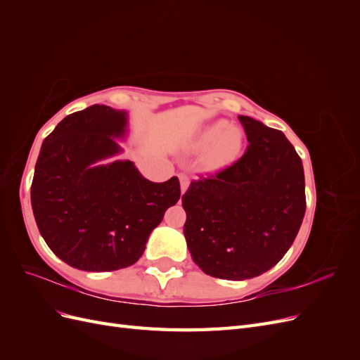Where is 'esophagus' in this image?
<instances>
[{
	"label": "esophagus",
	"mask_w": 360,
	"mask_h": 360,
	"mask_svg": "<svg viewBox=\"0 0 360 360\" xmlns=\"http://www.w3.org/2000/svg\"><path fill=\"white\" fill-rule=\"evenodd\" d=\"M179 177H180V184H181V192L184 193L186 192V189L189 188V176L188 174H184V172H181V174H179Z\"/></svg>",
	"instance_id": "esophagus-1"
}]
</instances>
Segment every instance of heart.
Segmentation results:
<instances>
[{
	"mask_svg": "<svg viewBox=\"0 0 360 360\" xmlns=\"http://www.w3.org/2000/svg\"><path fill=\"white\" fill-rule=\"evenodd\" d=\"M242 144L243 138L237 129H230L226 122H217L202 130L195 147L205 150L213 145L205 156V165L210 169H221L237 159Z\"/></svg>",
	"mask_w": 360,
	"mask_h": 360,
	"instance_id": "heart-1",
	"label": "heart"
}]
</instances>
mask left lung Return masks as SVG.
<instances>
[{
    "instance_id": "obj_1",
    "label": "left lung",
    "mask_w": 360,
    "mask_h": 360,
    "mask_svg": "<svg viewBox=\"0 0 360 360\" xmlns=\"http://www.w3.org/2000/svg\"><path fill=\"white\" fill-rule=\"evenodd\" d=\"M248 147L240 159L192 180L181 197L183 231L195 264L243 281L278 264L296 238L307 197L302 159L281 130L238 115Z\"/></svg>"
}]
</instances>
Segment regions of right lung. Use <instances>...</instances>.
Returning <instances> with one entry per match:
<instances>
[{
	"mask_svg": "<svg viewBox=\"0 0 360 360\" xmlns=\"http://www.w3.org/2000/svg\"><path fill=\"white\" fill-rule=\"evenodd\" d=\"M126 114L93 105L63 118L45 138L31 183L34 219L64 263L86 271L132 266L167 209L180 200V181L153 183L130 160L93 163L118 153L111 136Z\"/></svg>",
	"mask_w": 360,
	"mask_h": 360,
	"instance_id": "add662e5",
	"label": "right lung"
}]
</instances>
